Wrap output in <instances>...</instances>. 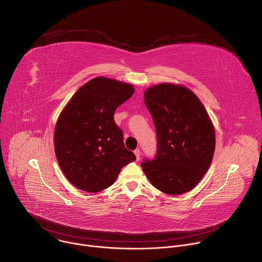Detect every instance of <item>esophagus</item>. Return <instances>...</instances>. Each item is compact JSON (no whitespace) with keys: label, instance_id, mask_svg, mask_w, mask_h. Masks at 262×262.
Instances as JSON below:
<instances>
[{"label":"esophagus","instance_id":"obj_1","mask_svg":"<svg viewBox=\"0 0 262 262\" xmlns=\"http://www.w3.org/2000/svg\"><path fill=\"white\" fill-rule=\"evenodd\" d=\"M134 154H135V156H136L137 160L139 161V159H140V155H141V151H140V149H136V150L134 151Z\"/></svg>","mask_w":262,"mask_h":262}]
</instances>
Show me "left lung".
<instances>
[{
	"instance_id": "8db88e82",
	"label": "left lung",
	"mask_w": 262,
	"mask_h": 262,
	"mask_svg": "<svg viewBox=\"0 0 262 262\" xmlns=\"http://www.w3.org/2000/svg\"><path fill=\"white\" fill-rule=\"evenodd\" d=\"M144 101L157 130V154L141 164L155 188L169 195L193 190L207 172L214 152V128L199 98L169 83L148 88Z\"/></svg>"
}]
</instances>
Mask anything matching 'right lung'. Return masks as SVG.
<instances>
[{"mask_svg": "<svg viewBox=\"0 0 262 262\" xmlns=\"http://www.w3.org/2000/svg\"><path fill=\"white\" fill-rule=\"evenodd\" d=\"M134 90L129 84L98 77L82 86L62 111L54 134L55 152L62 172L76 188L100 192L136 160L114 121L116 108Z\"/></svg>", "mask_w": 262, "mask_h": 262, "instance_id": "right-lung-1", "label": "right lung"}]
</instances>
